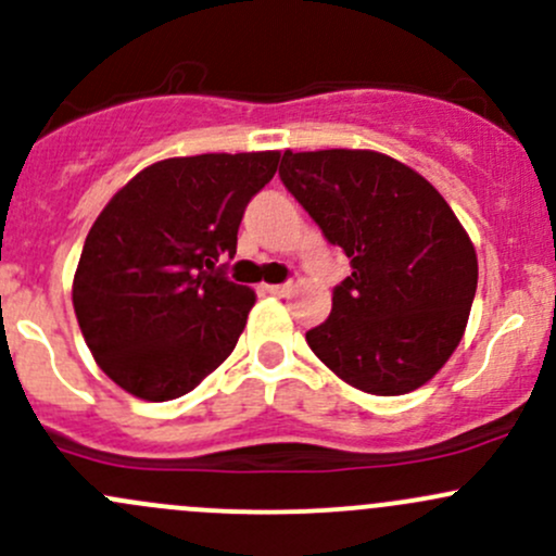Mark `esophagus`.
<instances>
[{"mask_svg":"<svg viewBox=\"0 0 556 556\" xmlns=\"http://www.w3.org/2000/svg\"><path fill=\"white\" fill-rule=\"evenodd\" d=\"M290 290V282H282V285H266V293L271 295H285Z\"/></svg>","mask_w":556,"mask_h":556,"instance_id":"obj_1","label":"esophagus"}]
</instances>
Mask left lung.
<instances>
[{"mask_svg": "<svg viewBox=\"0 0 556 556\" xmlns=\"http://www.w3.org/2000/svg\"><path fill=\"white\" fill-rule=\"evenodd\" d=\"M279 179L352 266L330 317L306 330L314 355L371 395L433 379L463 339L479 282L476 250L444 195L371 150H285Z\"/></svg>", "mask_w": 556, "mask_h": 556, "instance_id": "1", "label": "left lung"}]
</instances>
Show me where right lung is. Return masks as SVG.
Returning a JSON list of instances; mask_svg holds the SVG:
<instances>
[{"label": "right lung", "instance_id": "1", "mask_svg": "<svg viewBox=\"0 0 556 556\" xmlns=\"http://www.w3.org/2000/svg\"><path fill=\"white\" fill-rule=\"evenodd\" d=\"M279 153H206L148 166L88 231L72 304L115 384L144 401L199 387L237 346L255 293L226 277L247 204Z\"/></svg>", "mask_w": 556, "mask_h": 556}]
</instances>
